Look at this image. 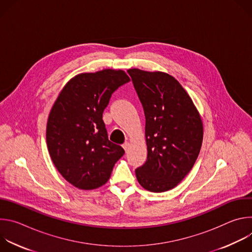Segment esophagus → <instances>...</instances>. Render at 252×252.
Listing matches in <instances>:
<instances>
[{
    "label": "esophagus",
    "mask_w": 252,
    "mask_h": 252,
    "mask_svg": "<svg viewBox=\"0 0 252 252\" xmlns=\"http://www.w3.org/2000/svg\"><path fill=\"white\" fill-rule=\"evenodd\" d=\"M123 148L125 149L126 152H127L128 149H129V142H128V141H126V142L124 143V145H123Z\"/></svg>",
    "instance_id": "esophagus-1"
}]
</instances>
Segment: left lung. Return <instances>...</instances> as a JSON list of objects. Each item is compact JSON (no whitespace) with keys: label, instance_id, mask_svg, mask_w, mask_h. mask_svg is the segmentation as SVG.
Listing matches in <instances>:
<instances>
[{"label":"left lung","instance_id":"8db88e82","mask_svg":"<svg viewBox=\"0 0 252 252\" xmlns=\"http://www.w3.org/2000/svg\"><path fill=\"white\" fill-rule=\"evenodd\" d=\"M146 116L147 161L135 169L139 185L153 192L176 187L200 152L203 127L191 98L161 71L127 70Z\"/></svg>","mask_w":252,"mask_h":252}]
</instances>
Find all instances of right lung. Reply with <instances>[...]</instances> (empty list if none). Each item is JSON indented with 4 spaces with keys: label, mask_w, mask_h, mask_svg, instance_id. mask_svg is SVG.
<instances>
[{
    "label": "right lung",
    "mask_w": 252,
    "mask_h": 252,
    "mask_svg": "<svg viewBox=\"0 0 252 252\" xmlns=\"http://www.w3.org/2000/svg\"><path fill=\"white\" fill-rule=\"evenodd\" d=\"M127 82L121 69L80 74L64 86L52 107L48 150L59 172L78 189L103 186L125 155L121 146L109 140L102 113L113 93Z\"/></svg>",
    "instance_id": "right-lung-1"
}]
</instances>
